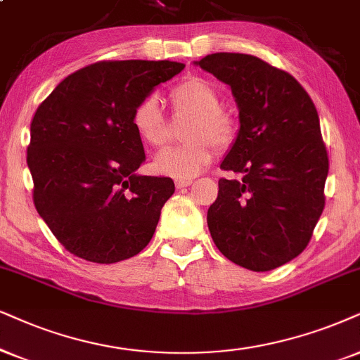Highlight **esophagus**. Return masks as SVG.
Here are the masks:
<instances>
[{
  "mask_svg": "<svg viewBox=\"0 0 360 360\" xmlns=\"http://www.w3.org/2000/svg\"><path fill=\"white\" fill-rule=\"evenodd\" d=\"M193 184V179H176V188L177 189H183L188 188V186Z\"/></svg>",
  "mask_w": 360,
  "mask_h": 360,
  "instance_id": "esophagus-1",
  "label": "esophagus"
}]
</instances>
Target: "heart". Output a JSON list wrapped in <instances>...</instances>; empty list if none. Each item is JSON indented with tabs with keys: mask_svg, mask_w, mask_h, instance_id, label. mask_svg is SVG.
Listing matches in <instances>:
<instances>
[{
	"mask_svg": "<svg viewBox=\"0 0 360 360\" xmlns=\"http://www.w3.org/2000/svg\"><path fill=\"white\" fill-rule=\"evenodd\" d=\"M169 99L176 115L193 116L188 127L191 143L169 148L154 159V167L161 174L191 179L198 176L214 158V144L226 148L233 143L238 124L234 116L219 106V93L209 81L191 76L171 89ZM138 138L151 148L165 146L169 139V126L158 99L146 96L131 112Z\"/></svg>",
	"mask_w": 360,
	"mask_h": 360,
	"instance_id": "heart-1",
	"label": "heart"
}]
</instances>
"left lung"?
Here are the masks:
<instances>
[{
  "label": "left lung",
  "instance_id": "8db88e82",
  "mask_svg": "<svg viewBox=\"0 0 360 360\" xmlns=\"http://www.w3.org/2000/svg\"><path fill=\"white\" fill-rule=\"evenodd\" d=\"M229 86L239 108L238 138L207 211L214 244L238 266L272 271L307 248L324 211L329 158L319 115L289 72L251 54L214 53L195 61Z\"/></svg>",
  "mask_w": 360,
  "mask_h": 360
}]
</instances>
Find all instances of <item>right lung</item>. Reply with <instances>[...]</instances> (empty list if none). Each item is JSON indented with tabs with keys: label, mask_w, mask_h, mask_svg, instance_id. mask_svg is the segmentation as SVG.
<instances>
[{
	"label": "right lung",
	"mask_w": 360,
	"mask_h": 360,
	"mask_svg": "<svg viewBox=\"0 0 360 360\" xmlns=\"http://www.w3.org/2000/svg\"><path fill=\"white\" fill-rule=\"evenodd\" d=\"M183 70L176 61H99L63 79L36 109L26 159L33 201L75 256L120 262L151 240L174 183L136 172L146 156L131 112Z\"/></svg>",
	"instance_id": "add662e5"
}]
</instances>
